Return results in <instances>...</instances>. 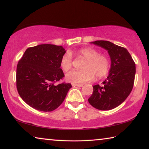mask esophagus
<instances>
[{"instance_id":"esophagus-1","label":"esophagus","mask_w":149,"mask_h":149,"mask_svg":"<svg viewBox=\"0 0 149 149\" xmlns=\"http://www.w3.org/2000/svg\"><path fill=\"white\" fill-rule=\"evenodd\" d=\"M83 84H72V86H74V87H83Z\"/></svg>"}]
</instances>
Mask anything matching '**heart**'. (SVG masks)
Returning a JSON list of instances; mask_svg holds the SVG:
<instances>
[{
	"instance_id": "b5f03b06",
	"label": "heart",
	"mask_w": 149,
	"mask_h": 149,
	"mask_svg": "<svg viewBox=\"0 0 149 149\" xmlns=\"http://www.w3.org/2000/svg\"><path fill=\"white\" fill-rule=\"evenodd\" d=\"M78 57L85 58L81 70H72L65 75L68 81L73 84H82L91 81L95 75L100 79L107 74L109 70L110 60L107 55L99 54V52L91 47L82 48L75 52ZM60 65L64 72H68L72 67V56L67 52L62 55Z\"/></svg>"
}]
</instances>
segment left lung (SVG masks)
<instances>
[{"instance_id":"left-lung-1","label":"left lung","mask_w":149,"mask_h":149,"mask_svg":"<svg viewBox=\"0 0 149 149\" xmlns=\"http://www.w3.org/2000/svg\"><path fill=\"white\" fill-rule=\"evenodd\" d=\"M107 50L111 60L109 74L102 85H93V93L88 101L100 110L116 108L127 99L132 91L135 75V64L125 48L108 41L91 42Z\"/></svg>"}]
</instances>
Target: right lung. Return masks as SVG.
<instances>
[{"mask_svg": "<svg viewBox=\"0 0 149 149\" xmlns=\"http://www.w3.org/2000/svg\"><path fill=\"white\" fill-rule=\"evenodd\" d=\"M65 50L62 46L42 44L29 47L19 60L16 87L25 102L33 108L51 112L64 101L72 85H55L64 77L60 62Z\"/></svg>", "mask_w": 149, "mask_h": 149, "instance_id": "1", "label": "right lung"}]
</instances>
